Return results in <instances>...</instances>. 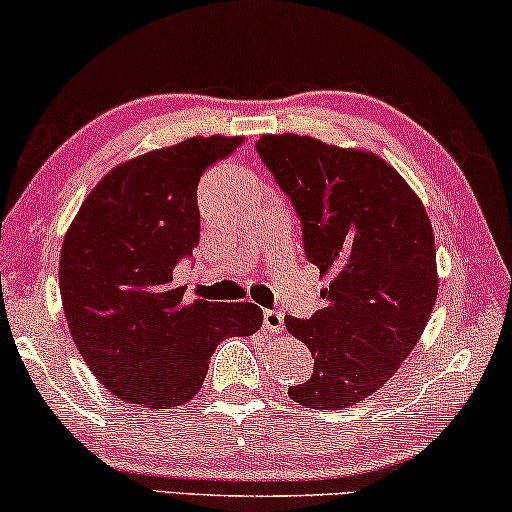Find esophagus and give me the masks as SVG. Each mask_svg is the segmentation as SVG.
<instances>
[{
  "instance_id": "esophagus-1",
  "label": "esophagus",
  "mask_w": 512,
  "mask_h": 512,
  "mask_svg": "<svg viewBox=\"0 0 512 512\" xmlns=\"http://www.w3.org/2000/svg\"><path fill=\"white\" fill-rule=\"evenodd\" d=\"M263 329H268L270 334H280L284 329V315L280 310H263Z\"/></svg>"
}]
</instances>
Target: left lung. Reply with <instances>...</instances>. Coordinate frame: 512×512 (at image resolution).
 <instances>
[{
    "mask_svg": "<svg viewBox=\"0 0 512 512\" xmlns=\"http://www.w3.org/2000/svg\"><path fill=\"white\" fill-rule=\"evenodd\" d=\"M256 152L301 218L303 251L331 284L289 334L313 353L291 386L308 409H343L376 393L426 329L437 296L435 237L421 199L381 157L310 136H261Z\"/></svg>",
    "mask_w": 512,
    "mask_h": 512,
    "instance_id": "left-lung-1",
    "label": "left lung"
}]
</instances>
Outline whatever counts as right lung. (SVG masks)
<instances>
[{"instance_id":"1","label":"right lung","mask_w":512,"mask_h":512,"mask_svg":"<svg viewBox=\"0 0 512 512\" xmlns=\"http://www.w3.org/2000/svg\"><path fill=\"white\" fill-rule=\"evenodd\" d=\"M242 138H190L119 164L84 199L61 251V298L86 367L112 395L167 409L197 395L223 338L251 336L254 303H188L174 270L199 244L197 183Z\"/></svg>"}]
</instances>
